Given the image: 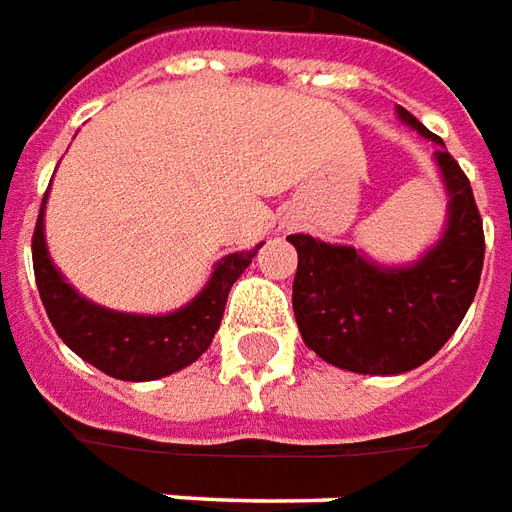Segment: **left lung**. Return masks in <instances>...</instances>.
I'll return each mask as SVG.
<instances>
[{
  "label": "left lung",
  "instance_id": "obj_1",
  "mask_svg": "<svg viewBox=\"0 0 512 512\" xmlns=\"http://www.w3.org/2000/svg\"><path fill=\"white\" fill-rule=\"evenodd\" d=\"M397 118L433 140L447 190L441 237L411 264H380L353 245L292 234V308L308 350L358 375H402L444 347L477 295L485 259L482 220L469 179L444 140L397 107Z\"/></svg>",
  "mask_w": 512,
  "mask_h": 512
}]
</instances>
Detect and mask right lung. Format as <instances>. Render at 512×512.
Wrapping results in <instances>:
<instances>
[{
	"mask_svg": "<svg viewBox=\"0 0 512 512\" xmlns=\"http://www.w3.org/2000/svg\"><path fill=\"white\" fill-rule=\"evenodd\" d=\"M46 198L32 237V267H35L43 308L57 336L82 361L118 380L143 383V380L168 378L190 366L192 361H198L220 328L231 286L264 245L259 242L253 250H237L223 256L215 264L204 289L176 311L168 314L115 311L79 295L74 284H68L52 262L46 248V228H43Z\"/></svg>",
	"mask_w": 512,
	"mask_h": 512,
	"instance_id": "1",
	"label": "right lung"
}]
</instances>
